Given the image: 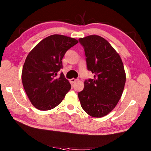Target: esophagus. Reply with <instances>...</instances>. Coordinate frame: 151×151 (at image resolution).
Instances as JSON below:
<instances>
[{"mask_svg": "<svg viewBox=\"0 0 151 151\" xmlns=\"http://www.w3.org/2000/svg\"><path fill=\"white\" fill-rule=\"evenodd\" d=\"M77 81H78V80L77 79H75V78H71V79L70 80V82H71V83H75V82H76Z\"/></svg>", "mask_w": 151, "mask_h": 151, "instance_id": "obj_1", "label": "esophagus"}]
</instances>
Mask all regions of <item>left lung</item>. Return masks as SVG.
I'll list each match as a JSON object with an SVG mask.
<instances>
[{
	"instance_id": "obj_1",
	"label": "left lung",
	"mask_w": 151,
	"mask_h": 151,
	"mask_svg": "<svg viewBox=\"0 0 151 151\" xmlns=\"http://www.w3.org/2000/svg\"><path fill=\"white\" fill-rule=\"evenodd\" d=\"M78 40L84 48L88 69L95 74L78 93L81 105L90 116L104 117L116 106L123 94L126 82L123 63L104 38L91 35Z\"/></svg>"
}]
</instances>
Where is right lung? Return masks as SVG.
Returning <instances> with one entry per match:
<instances>
[{
    "label": "right lung",
    "mask_w": 151,
    "mask_h": 151,
    "mask_svg": "<svg viewBox=\"0 0 151 151\" xmlns=\"http://www.w3.org/2000/svg\"><path fill=\"white\" fill-rule=\"evenodd\" d=\"M78 41L63 35H51L41 40L28 54L22 70L24 91L35 108L52 110L58 106L71 88L62 73V58Z\"/></svg>",
    "instance_id": "right-lung-1"
}]
</instances>
